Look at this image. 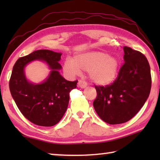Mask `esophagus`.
<instances>
[{"mask_svg":"<svg viewBox=\"0 0 160 160\" xmlns=\"http://www.w3.org/2000/svg\"><path fill=\"white\" fill-rule=\"evenodd\" d=\"M78 87H81V88H85V87L87 86V83L85 82L84 80L81 79V80L78 81Z\"/></svg>","mask_w":160,"mask_h":160,"instance_id":"34e87169","label":"esophagus"}]
</instances>
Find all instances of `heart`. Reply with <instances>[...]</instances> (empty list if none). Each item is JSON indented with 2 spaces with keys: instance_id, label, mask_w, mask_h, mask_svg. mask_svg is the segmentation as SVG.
Returning <instances> with one entry per match:
<instances>
[{
  "instance_id": "b5f03b06",
  "label": "heart",
  "mask_w": 160,
  "mask_h": 160,
  "mask_svg": "<svg viewBox=\"0 0 160 160\" xmlns=\"http://www.w3.org/2000/svg\"><path fill=\"white\" fill-rule=\"evenodd\" d=\"M119 68V62L117 58L100 51L85 52L74 57L73 60L68 59L64 62V69L68 73L75 75L80 71H89L91 79L102 85L114 81Z\"/></svg>"
}]
</instances>
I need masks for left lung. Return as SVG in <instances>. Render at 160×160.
Masks as SVG:
<instances>
[{
  "label": "left lung",
  "instance_id": "8db88e82",
  "mask_svg": "<svg viewBox=\"0 0 160 160\" xmlns=\"http://www.w3.org/2000/svg\"><path fill=\"white\" fill-rule=\"evenodd\" d=\"M124 62L114 82L95 85L97 97L93 106L100 119L110 124L130 120L145 103L152 87L149 63L141 52L124 47Z\"/></svg>",
  "mask_w": 160,
  "mask_h": 160
}]
</instances>
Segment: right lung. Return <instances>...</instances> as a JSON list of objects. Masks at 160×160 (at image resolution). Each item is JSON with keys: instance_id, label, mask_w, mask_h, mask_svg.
I'll list each match as a JSON object with an SVG mask.
<instances>
[{"instance_id": "obj_1", "label": "right lung", "mask_w": 160, "mask_h": 160, "mask_svg": "<svg viewBox=\"0 0 160 160\" xmlns=\"http://www.w3.org/2000/svg\"><path fill=\"white\" fill-rule=\"evenodd\" d=\"M62 53L48 49L36 50L22 57L15 62L9 80V89L19 110L26 119L36 125L52 127L58 124L68 106L70 92L78 80L69 82L59 73L58 61ZM35 59L45 61L52 71L49 78L40 85L28 82L23 74L25 65Z\"/></svg>"}]
</instances>
